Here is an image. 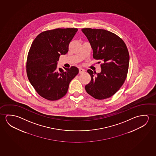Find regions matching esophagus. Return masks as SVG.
<instances>
[{
	"label": "esophagus",
	"mask_w": 156,
	"mask_h": 156,
	"mask_svg": "<svg viewBox=\"0 0 156 156\" xmlns=\"http://www.w3.org/2000/svg\"><path fill=\"white\" fill-rule=\"evenodd\" d=\"M85 72V69H82V68H80L79 69V73H80V74H82V73H83L84 72Z\"/></svg>",
	"instance_id": "34e87169"
}]
</instances>
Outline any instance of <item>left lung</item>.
<instances>
[{"label":"left lung","instance_id":"left-lung-1","mask_svg":"<svg viewBox=\"0 0 156 156\" xmlns=\"http://www.w3.org/2000/svg\"><path fill=\"white\" fill-rule=\"evenodd\" d=\"M93 49V57L102 60L101 71L87 72L91 81L85 85L87 94L97 99L110 98L117 92L127 77L129 53L127 46L119 36L103 29H82Z\"/></svg>","mask_w":156,"mask_h":156}]
</instances>
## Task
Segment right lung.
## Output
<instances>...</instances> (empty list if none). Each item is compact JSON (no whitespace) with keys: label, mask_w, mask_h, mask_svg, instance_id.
Masks as SVG:
<instances>
[{"label":"right lung","mask_w":156,"mask_h":156,"mask_svg":"<svg viewBox=\"0 0 156 156\" xmlns=\"http://www.w3.org/2000/svg\"><path fill=\"white\" fill-rule=\"evenodd\" d=\"M78 29H55L43 32L34 39L29 50L27 73L36 92L44 98L57 101L65 96L78 68L57 69L60 55H65Z\"/></svg>","instance_id":"1"}]
</instances>
